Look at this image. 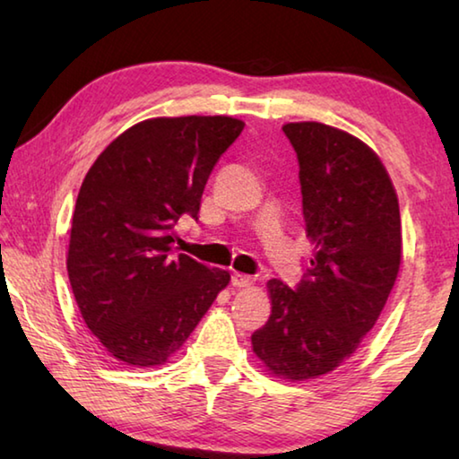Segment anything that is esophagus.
<instances>
[{
    "label": "esophagus",
    "instance_id": "esophagus-1",
    "mask_svg": "<svg viewBox=\"0 0 459 459\" xmlns=\"http://www.w3.org/2000/svg\"><path fill=\"white\" fill-rule=\"evenodd\" d=\"M230 283L235 287H251L253 277L251 275H243V273H232Z\"/></svg>",
    "mask_w": 459,
    "mask_h": 459
}]
</instances>
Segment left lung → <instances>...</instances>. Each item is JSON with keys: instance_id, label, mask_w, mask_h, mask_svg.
I'll return each mask as SVG.
<instances>
[{"instance_id": "8db88e82", "label": "left lung", "mask_w": 459, "mask_h": 459, "mask_svg": "<svg viewBox=\"0 0 459 459\" xmlns=\"http://www.w3.org/2000/svg\"><path fill=\"white\" fill-rule=\"evenodd\" d=\"M299 161L314 255L304 279L267 283L271 316L253 352L277 377L316 378L340 367L377 324L401 265L397 192L377 153L346 131L287 123Z\"/></svg>"}]
</instances>
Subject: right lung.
<instances>
[{
	"label": "right lung",
	"instance_id": "add662e5",
	"mask_svg": "<svg viewBox=\"0 0 459 459\" xmlns=\"http://www.w3.org/2000/svg\"><path fill=\"white\" fill-rule=\"evenodd\" d=\"M245 123L158 117L105 147L76 198L68 279L87 328L131 367L180 351L230 275L174 253L180 216L198 221L212 168Z\"/></svg>",
	"mask_w": 459,
	"mask_h": 459
}]
</instances>
